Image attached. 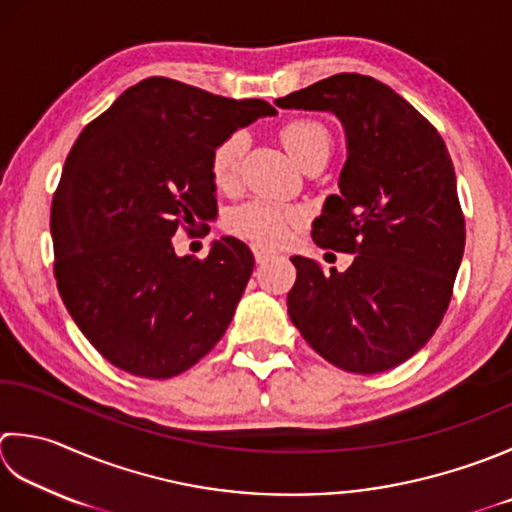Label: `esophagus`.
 Listing matches in <instances>:
<instances>
[{
    "label": "esophagus",
    "instance_id": "obj_1",
    "mask_svg": "<svg viewBox=\"0 0 512 512\" xmlns=\"http://www.w3.org/2000/svg\"><path fill=\"white\" fill-rule=\"evenodd\" d=\"M253 255H255L257 262L262 264V262H266V259L275 257V250H270V248H266V246H262V244H253Z\"/></svg>",
    "mask_w": 512,
    "mask_h": 512
}]
</instances>
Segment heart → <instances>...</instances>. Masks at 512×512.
Wrapping results in <instances>:
<instances>
[{
	"label": "heart",
	"instance_id": "obj_1",
	"mask_svg": "<svg viewBox=\"0 0 512 512\" xmlns=\"http://www.w3.org/2000/svg\"><path fill=\"white\" fill-rule=\"evenodd\" d=\"M279 139L286 146L290 157L299 166H306L310 159L324 157L328 159L330 148H333V137L326 124L315 117H293L279 128ZM244 153V135L233 133L219 142L213 153H210V179L217 188H230L237 177L239 159ZM299 222V210L284 208L270 202H250L242 208H237L230 215V230L242 237L255 239V242L277 244L288 235L290 226Z\"/></svg>",
	"mask_w": 512,
	"mask_h": 512
}]
</instances>
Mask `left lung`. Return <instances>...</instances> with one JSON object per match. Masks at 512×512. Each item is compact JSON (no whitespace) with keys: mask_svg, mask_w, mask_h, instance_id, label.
Returning a JSON list of instances; mask_svg holds the SVG:
<instances>
[{"mask_svg":"<svg viewBox=\"0 0 512 512\" xmlns=\"http://www.w3.org/2000/svg\"><path fill=\"white\" fill-rule=\"evenodd\" d=\"M330 110L346 128L339 195L313 222L319 248L355 255L344 273L297 268L288 315L315 353L357 375L406 362L442 324L466 244L455 168L442 135L393 88L339 73L279 97Z\"/></svg>","mask_w":512,"mask_h":512,"instance_id":"1","label":"left lung"}]
</instances>
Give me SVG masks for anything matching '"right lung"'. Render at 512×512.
<instances>
[{"label": "right lung", "mask_w": 512, "mask_h": 512, "mask_svg": "<svg viewBox=\"0 0 512 512\" xmlns=\"http://www.w3.org/2000/svg\"><path fill=\"white\" fill-rule=\"evenodd\" d=\"M264 99H228L168 77L130 86L70 148L50 206L55 279L70 317L119 370L168 379L224 337L253 273L250 248L222 237L206 259L173 237L217 215L210 153Z\"/></svg>", "instance_id": "add662e5"}]
</instances>
